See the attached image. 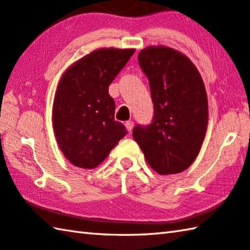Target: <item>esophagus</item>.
Here are the masks:
<instances>
[{
  "mask_svg": "<svg viewBox=\"0 0 250 250\" xmlns=\"http://www.w3.org/2000/svg\"><path fill=\"white\" fill-rule=\"evenodd\" d=\"M125 126H126V128H127L128 132L130 133V132H132V130H133V128H134V122H133V121L126 122V123H125Z\"/></svg>",
  "mask_w": 250,
  "mask_h": 250,
  "instance_id": "obj_1",
  "label": "esophagus"
}]
</instances>
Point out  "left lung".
I'll list each match as a JSON object with an SVG mask.
<instances>
[{"label":"left lung","mask_w":250,"mask_h":250,"mask_svg":"<svg viewBox=\"0 0 250 250\" xmlns=\"http://www.w3.org/2000/svg\"><path fill=\"white\" fill-rule=\"evenodd\" d=\"M149 80L154 118L135 126L133 137L159 174L185 171L198 157L208 123L202 77L186 55L167 46H148L138 55Z\"/></svg>","instance_id":"left-lung-1"}]
</instances>
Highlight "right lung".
I'll use <instances>...</instances> for the list:
<instances>
[{
	"label": "right lung",
	"instance_id": "add662e5",
	"mask_svg": "<svg viewBox=\"0 0 250 250\" xmlns=\"http://www.w3.org/2000/svg\"><path fill=\"white\" fill-rule=\"evenodd\" d=\"M135 49L100 48L72 63L61 76L52 105V125L60 150L79 168L93 169L127 134L115 121L108 85Z\"/></svg>",
	"mask_w": 250,
	"mask_h": 250
}]
</instances>
